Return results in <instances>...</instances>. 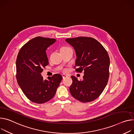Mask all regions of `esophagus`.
Instances as JSON below:
<instances>
[{"label":"esophagus","instance_id":"esophagus-1","mask_svg":"<svg viewBox=\"0 0 134 134\" xmlns=\"http://www.w3.org/2000/svg\"><path fill=\"white\" fill-rule=\"evenodd\" d=\"M62 76H63V79H65V78H66V77H67V75H66V74H62Z\"/></svg>","mask_w":134,"mask_h":134}]
</instances>
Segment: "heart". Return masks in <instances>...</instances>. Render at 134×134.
Returning <instances> with one entry per match:
<instances>
[{"mask_svg": "<svg viewBox=\"0 0 134 134\" xmlns=\"http://www.w3.org/2000/svg\"><path fill=\"white\" fill-rule=\"evenodd\" d=\"M69 48V47H63L61 49H65V48Z\"/></svg>", "mask_w": 134, "mask_h": 134, "instance_id": "obj_1", "label": "heart"}]
</instances>
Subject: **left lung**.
<instances>
[{
  "mask_svg": "<svg viewBox=\"0 0 134 134\" xmlns=\"http://www.w3.org/2000/svg\"><path fill=\"white\" fill-rule=\"evenodd\" d=\"M66 42L75 51L76 71L84 70L83 80L79 81L71 76L72 84L69 90L72 96L78 100L92 102L101 94L109 77L110 60L103 45L93 38L80 37L67 38Z\"/></svg>",
  "mask_w": 134,
  "mask_h": 134,
  "instance_id": "obj_1",
  "label": "left lung"
}]
</instances>
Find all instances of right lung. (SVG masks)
<instances>
[{
  "label": "right lung",
  "instance_id": "obj_1",
  "mask_svg": "<svg viewBox=\"0 0 134 134\" xmlns=\"http://www.w3.org/2000/svg\"><path fill=\"white\" fill-rule=\"evenodd\" d=\"M56 40L36 37L30 40L20 49L16 62V79L23 93L31 102L43 104L51 100L63 79L60 74L44 80L41 75L48 65L46 53L48 47Z\"/></svg>",
  "mask_w": 134,
  "mask_h": 134
}]
</instances>
